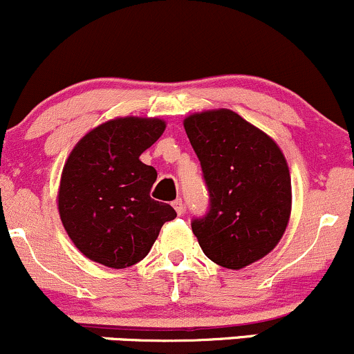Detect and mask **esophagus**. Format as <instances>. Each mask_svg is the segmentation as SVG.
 <instances>
[{
	"mask_svg": "<svg viewBox=\"0 0 354 354\" xmlns=\"http://www.w3.org/2000/svg\"><path fill=\"white\" fill-rule=\"evenodd\" d=\"M173 208L176 209V213L180 214V216H181L183 213H185V203H183L181 198H178V200L173 201Z\"/></svg>",
	"mask_w": 354,
	"mask_h": 354,
	"instance_id": "esophagus-1",
	"label": "esophagus"
}]
</instances>
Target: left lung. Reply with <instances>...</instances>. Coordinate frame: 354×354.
I'll list each match as a JSON object with an SVG mask.
<instances>
[{"label":"left lung","instance_id":"obj_1","mask_svg":"<svg viewBox=\"0 0 354 354\" xmlns=\"http://www.w3.org/2000/svg\"><path fill=\"white\" fill-rule=\"evenodd\" d=\"M186 135L201 163L209 209L191 228L203 253L230 270L265 258L291 213V178L279 146L231 109L194 113Z\"/></svg>","mask_w":354,"mask_h":354}]
</instances>
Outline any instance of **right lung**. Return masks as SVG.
<instances>
[{"label": "right lung", "mask_w": 354, "mask_h": 354, "mask_svg": "<svg viewBox=\"0 0 354 354\" xmlns=\"http://www.w3.org/2000/svg\"><path fill=\"white\" fill-rule=\"evenodd\" d=\"M158 118L106 121L73 148L61 173L58 209L68 236L91 261L108 268L136 265L176 211L149 196L156 169L141 163L163 135Z\"/></svg>", "instance_id": "obj_1"}]
</instances>
